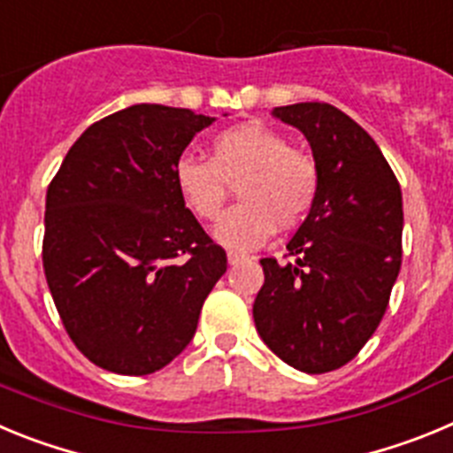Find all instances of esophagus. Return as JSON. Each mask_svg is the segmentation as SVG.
<instances>
[{
  "instance_id": "34e87169",
  "label": "esophagus",
  "mask_w": 453,
  "mask_h": 453,
  "mask_svg": "<svg viewBox=\"0 0 453 453\" xmlns=\"http://www.w3.org/2000/svg\"><path fill=\"white\" fill-rule=\"evenodd\" d=\"M226 261H229L231 265H238V263L247 261V256L245 254H235V251H229V254H226Z\"/></svg>"
}]
</instances>
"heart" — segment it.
Listing matches in <instances>:
<instances>
[{"label":"heart","mask_w":453,"mask_h":453,"mask_svg":"<svg viewBox=\"0 0 453 453\" xmlns=\"http://www.w3.org/2000/svg\"><path fill=\"white\" fill-rule=\"evenodd\" d=\"M238 183V202L215 226V238L238 251L254 250L272 238L276 224L290 229L313 208L319 170L308 151L290 147L286 135L250 122L218 134L211 161L183 156L174 165L181 202L202 222H215Z\"/></svg>","instance_id":"1"}]
</instances>
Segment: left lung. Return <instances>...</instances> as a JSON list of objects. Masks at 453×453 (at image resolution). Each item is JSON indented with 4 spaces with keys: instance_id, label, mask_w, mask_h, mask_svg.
Here are the masks:
<instances>
[{
    "instance_id": "8db88e82",
    "label": "left lung",
    "mask_w": 453,
    "mask_h": 453,
    "mask_svg": "<svg viewBox=\"0 0 453 453\" xmlns=\"http://www.w3.org/2000/svg\"><path fill=\"white\" fill-rule=\"evenodd\" d=\"M311 142L313 208L288 242V263L261 258L254 322L283 363L308 374L347 365L383 319L402 267V188L363 127L331 104L274 108Z\"/></svg>"
}]
</instances>
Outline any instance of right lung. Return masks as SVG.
<instances>
[{
	"instance_id": "1",
	"label": "right lung",
	"mask_w": 453,
	"mask_h": 453,
	"mask_svg": "<svg viewBox=\"0 0 453 453\" xmlns=\"http://www.w3.org/2000/svg\"><path fill=\"white\" fill-rule=\"evenodd\" d=\"M211 122L190 108H124L83 131L47 188V286L72 342L104 370L142 376L174 361L226 272L174 183Z\"/></svg>"
}]
</instances>
